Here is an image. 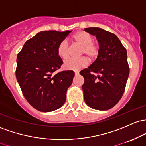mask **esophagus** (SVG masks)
<instances>
[{
    "mask_svg": "<svg viewBox=\"0 0 146 146\" xmlns=\"http://www.w3.org/2000/svg\"><path fill=\"white\" fill-rule=\"evenodd\" d=\"M78 74H79V72H74V74L75 75H78Z\"/></svg>",
    "mask_w": 146,
    "mask_h": 146,
    "instance_id": "34e87169",
    "label": "esophagus"
}]
</instances>
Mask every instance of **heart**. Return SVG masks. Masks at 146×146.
Masks as SVG:
<instances>
[{"mask_svg":"<svg viewBox=\"0 0 146 146\" xmlns=\"http://www.w3.org/2000/svg\"><path fill=\"white\" fill-rule=\"evenodd\" d=\"M72 39L76 43L82 47L81 55H85L88 57L90 60H94L98 58L100 53V47L99 45L93 42L92 37L89 34L79 31L74 34ZM57 54L60 58L65 59L70 54V45L66 40H63L59 42L57 47ZM89 63V60L85 56L78 58H68L65 60L63 66L67 70H77L86 68Z\"/></svg>","mask_w":146,"mask_h":146,"instance_id":"obj_1","label":"heart"}]
</instances>
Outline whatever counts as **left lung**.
<instances>
[{"mask_svg":"<svg viewBox=\"0 0 146 146\" xmlns=\"http://www.w3.org/2000/svg\"><path fill=\"white\" fill-rule=\"evenodd\" d=\"M84 30L96 36L100 53L89 68L80 72L84 100L92 108L108 110L121 99L130 72L126 49L114 34L99 27Z\"/></svg>","mask_w":146,"mask_h":146,"instance_id":"8db88e82","label":"left lung"}]
</instances>
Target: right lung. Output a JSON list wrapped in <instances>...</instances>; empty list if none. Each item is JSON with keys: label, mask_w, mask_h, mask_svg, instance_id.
<instances>
[{"label": "right lung", "mask_w": 146, "mask_h": 146, "mask_svg": "<svg viewBox=\"0 0 146 146\" xmlns=\"http://www.w3.org/2000/svg\"><path fill=\"white\" fill-rule=\"evenodd\" d=\"M70 32H38L25 42L17 55L16 79L27 102L40 112L56 110L66 100L67 90L72 83L74 72H57L63 64L57 47Z\"/></svg>", "instance_id": "1"}]
</instances>
